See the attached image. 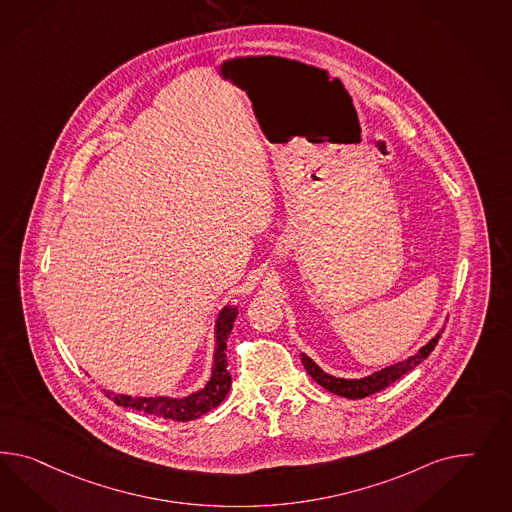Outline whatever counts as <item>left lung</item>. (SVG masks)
Returning a JSON list of instances; mask_svg holds the SVG:
<instances>
[{
    "label": "left lung",
    "instance_id": "left-lung-1",
    "mask_svg": "<svg viewBox=\"0 0 512 512\" xmlns=\"http://www.w3.org/2000/svg\"><path fill=\"white\" fill-rule=\"evenodd\" d=\"M442 333L443 330L436 333L427 345L421 346L415 352L414 356H410V358H406L404 361H399L395 365H389V367L382 369V371H376V373L369 374V376H363V378H337V376H332V374L324 373L317 363L311 360L309 356H305V354H302V363H304L305 371L311 374V378L317 382L318 386L332 391L335 395L346 397V399H363V397H369L373 393L386 389L389 384H393L395 380H399L404 374L410 373L421 361L427 360L430 352L434 350V346L438 345Z\"/></svg>",
    "mask_w": 512,
    "mask_h": 512
}]
</instances>
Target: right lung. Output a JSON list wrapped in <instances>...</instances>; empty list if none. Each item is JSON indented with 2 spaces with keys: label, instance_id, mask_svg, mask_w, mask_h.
I'll return each mask as SVG.
<instances>
[{
  "label": "right lung",
  "instance_id": "1",
  "mask_svg": "<svg viewBox=\"0 0 512 512\" xmlns=\"http://www.w3.org/2000/svg\"><path fill=\"white\" fill-rule=\"evenodd\" d=\"M238 315L236 305H225L218 313L216 318V348H214V363H212V374L208 378L207 384L203 389L195 391L188 397H132V395H121L106 391L104 393L110 397L111 401L117 406L132 408L138 412L162 417V419H171V421H192L203 414L216 408L229 393L231 389V374L227 369V339L229 333L233 330L235 318Z\"/></svg>",
  "mask_w": 512,
  "mask_h": 512
}]
</instances>
